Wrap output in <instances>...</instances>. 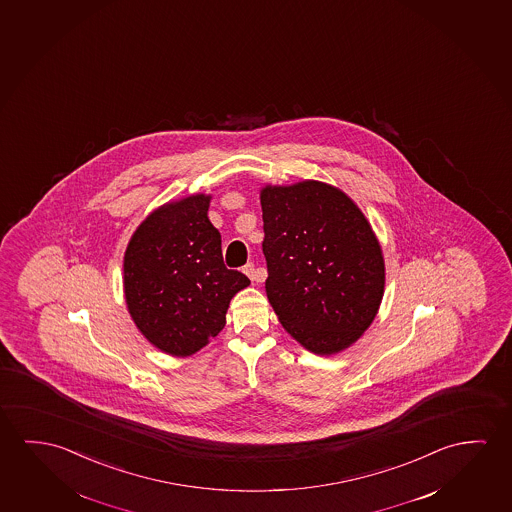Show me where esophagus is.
Instances as JSON below:
<instances>
[{
  "label": "esophagus",
  "instance_id": "34e87169",
  "mask_svg": "<svg viewBox=\"0 0 512 512\" xmlns=\"http://www.w3.org/2000/svg\"><path fill=\"white\" fill-rule=\"evenodd\" d=\"M243 271L246 275L250 276V280H253V282H264V278H266V273L260 271V269H255L253 262H248L244 266Z\"/></svg>",
  "mask_w": 512,
  "mask_h": 512
}]
</instances>
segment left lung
<instances>
[{
	"label": "left lung",
	"mask_w": 512,
	"mask_h": 512,
	"mask_svg": "<svg viewBox=\"0 0 512 512\" xmlns=\"http://www.w3.org/2000/svg\"><path fill=\"white\" fill-rule=\"evenodd\" d=\"M266 292L285 330L315 354L339 353L378 314L385 262L353 200L324 182L260 193Z\"/></svg>",
	"instance_id": "left-lung-1"
}]
</instances>
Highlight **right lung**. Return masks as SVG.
Returning <instances> with one entry per match:
<instances>
[{"label": "right lung", "mask_w": 512, "mask_h": 512, "mask_svg": "<svg viewBox=\"0 0 512 512\" xmlns=\"http://www.w3.org/2000/svg\"><path fill=\"white\" fill-rule=\"evenodd\" d=\"M211 197L159 207L134 232L124 257L129 314L150 344L189 356L225 326L230 299L250 285L228 269L221 234L207 218Z\"/></svg>", "instance_id": "obj_1"}]
</instances>
